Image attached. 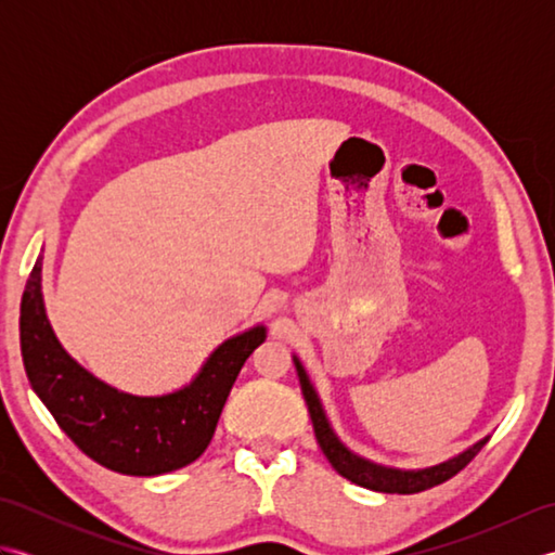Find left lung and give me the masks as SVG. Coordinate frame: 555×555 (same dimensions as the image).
<instances>
[{
	"instance_id": "left-lung-1",
	"label": "left lung",
	"mask_w": 555,
	"mask_h": 555,
	"mask_svg": "<svg viewBox=\"0 0 555 555\" xmlns=\"http://www.w3.org/2000/svg\"><path fill=\"white\" fill-rule=\"evenodd\" d=\"M293 362H296L305 403H308V410H310L317 443H320L326 460L332 463L336 473L340 477L350 479L352 485L372 489V491H382V493H420V491H427V489L439 487V485H443V481L455 477L460 469H463L469 463V460H473L481 451V448H485V443L489 441V439H481L473 448H467V451H463L451 460H446V463L434 465V467H424V469H396V467L374 465V463H370V460H364L352 451H348V448L338 441V436L334 434L332 424H328V420L324 415V408L320 403V398H317L314 388L308 379V374H305L300 360L293 358Z\"/></svg>"
}]
</instances>
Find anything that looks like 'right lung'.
<instances>
[{
    "label": "right lung",
    "mask_w": 555,
    "mask_h": 555,
    "mask_svg": "<svg viewBox=\"0 0 555 555\" xmlns=\"http://www.w3.org/2000/svg\"><path fill=\"white\" fill-rule=\"evenodd\" d=\"M40 281L42 259L23 291L21 356L33 391L68 439L102 467L131 477L173 473L203 455L235 376L267 328L223 340L181 391L131 396L100 382L62 348L47 322Z\"/></svg>",
    "instance_id": "obj_1"
}]
</instances>
